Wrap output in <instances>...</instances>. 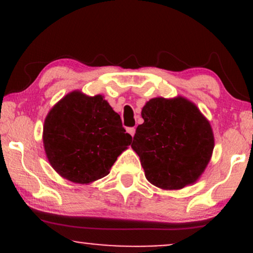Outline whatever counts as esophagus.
<instances>
[{
	"mask_svg": "<svg viewBox=\"0 0 253 253\" xmlns=\"http://www.w3.org/2000/svg\"><path fill=\"white\" fill-rule=\"evenodd\" d=\"M127 132H128L129 134L133 136L135 134V128H134V127H128V128H127Z\"/></svg>",
	"mask_w": 253,
	"mask_h": 253,
	"instance_id": "obj_1",
	"label": "esophagus"
}]
</instances>
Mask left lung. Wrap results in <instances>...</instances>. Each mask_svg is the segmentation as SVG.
<instances>
[{"label":"left lung","mask_w":253,"mask_h":253,"mask_svg":"<svg viewBox=\"0 0 253 253\" xmlns=\"http://www.w3.org/2000/svg\"><path fill=\"white\" fill-rule=\"evenodd\" d=\"M132 149L147 181L162 189H182L201 176L214 149L211 125L183 97H156L141 110Z\"/></svg>","instance_id":"obj_1"}]
</instances>
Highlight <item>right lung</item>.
Here are the masks:
<instances>
[{
  "mask_svg": "<svg viewBox=\"0 0 253 253\" xmlns=\"http://www.w3.org/2000/svg\"><path fill=\"white\" fill-rule=\"evenodd\" d=\"M43 146L53 169L75 183H90L109 173L132 143L120 115L103 96L74 91L50 110L43 125Z\"/></svg>",
  "mask_w": 253,
  "mask_h": 253,
  "instance_id": "obj_1",
  "label": "right lung"
}]
</instances>
